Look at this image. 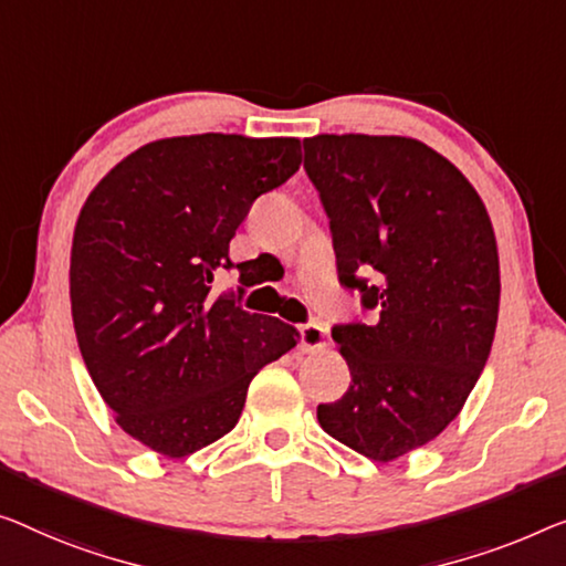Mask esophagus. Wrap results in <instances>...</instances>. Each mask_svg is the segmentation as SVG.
<instances>
[{
  "instance_id": "esophagus-1",
  "label": "esophagus",
  "mask_w": 566,
  "mask_h": 566,
  "mask_svg": "<svg viewBox=\"0 0 566 566\" xmlns=\"http://www.w3.org/2000/svg\"><path fill=\"white\" fill-rule=\"evenodd\" d=\"M302 350L305 353H319L327 345V331L319 323H305L300 327Z\"/></svg>"
}]
</instances>
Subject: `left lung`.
I'll list each match as a JSON object with an SVG mask.
<instances>
[{"label": "left lung", "instance_id": "obj_1", "mask_svg": "<svg viewBox=\"0 0 566 566\" xmlns=\"http://www.w3.org/2000/svg\"><path fill=\"white\" fill-rule=\"evenodd\" d=\"M302 147L337 280L374 312L333 327L353 381L317 419L389 462L434 440L485 368L501 300L493 226L465 175L417 139L319 134Z\"/></svg>", "mask_w": 566, "mask_h": 566}]
</instances>
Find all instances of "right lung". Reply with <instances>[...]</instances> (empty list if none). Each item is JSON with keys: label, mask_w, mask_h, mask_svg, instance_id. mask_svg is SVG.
Returning a JSON list of instances; mask_svg holds the SVG:
<instances>
[{"label": "right lung", "mask_w": 566, "mask_h": 566, "mask_svg": "<svg viewBox=\"0 0 566 566\" xmlns=\"http://www.w3.org/2000/svg\"><path fill=\"white\" fill-rule=\"evenodd\" d=\"M300 139L196 134L149 142L101 180L71 251L81 356L126 434L185 458L235 427L251 378L297 327L213 297L259 196L300 170Z\"/></svg>", "instance_id": "1"}]
</instances>
